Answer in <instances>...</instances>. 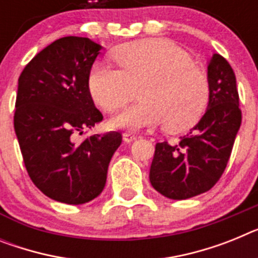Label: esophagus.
Returning a JSON list of instances; mask_svg holds the SVG:
<instances>
[{"mask_svg":"<svg viewBox=\"0 0 258 258\" xmlns=\"http://www.w3.org/2000/svg\"><path fill=\"white\" fill-rule=\"evenodd\" d=\"M122 140H124L126 144H131V142H133V141L137 140V137H136V136L132 133H122Z\"/></svg>","mask_w":258,"mask_h":258,"instance_id":"esophagus-1","label":"esophagus"}]
</instances>
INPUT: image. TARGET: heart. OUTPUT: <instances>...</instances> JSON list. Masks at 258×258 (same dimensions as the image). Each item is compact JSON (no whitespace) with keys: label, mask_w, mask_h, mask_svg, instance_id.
Listing matches in <instances>:
<instances>
[{"label":"heart","mask_w":258,"mask_h":258,"mask_svg":"<svg viewBox=\"0 0 258 258\" xmlns=\"http://www.w3.org/2000/svg\"><path fill=\"white\" fill-rule=\"evenodd\" d=\"M120 70L96 63L87 79L92 100L104 112H114L134 98L137 103L109 120L114 129L140 131L163 122L179 133L201 120L210 99L208 77L192 57L166 39L127 43L113 52Z\"/></svg>","instance_id":"b5f03b06"}]
</instances>
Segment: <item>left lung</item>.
<instances>
[{
    "mask_svg": "<svg viewBox=\"0 0 258 258\" xmlns=\"http://www.w3.org/2000/svg\"><path fill=\"white\" fill-rule=\"evenodd\" d=\"M210 99L197 125L179 144L159 142L150 168L155 190L171 200H186L208 192L227 167L241 124L236 77L221 54L208 65Z\"/></svg>",
    "mask_w": 258,
    "mask_h": 258,
    "instance_id": "8db88e82",
    "label": "left lung"
}]
</instances>
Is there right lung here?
Masks as SVG:
<instances>
[{
	"instance_id": "right-lung-1",
	"label": "right lung",
	"mask_w": 258,
	"mask_h": 258,
	"mask_svg": "<svg viewBox=\"0 0 258 258\" xmlns=\"http://www.w3.org/2000/svg\"><path fill=\"white\" fill-rule=\"evenodd\" d=\"M102 45L66 36L40 50L18 79L14 129L28 176L54 201L81 205L104 189L120 132L77 136L103 120L87 79Z\"/></svg>"
}]
</instances>
